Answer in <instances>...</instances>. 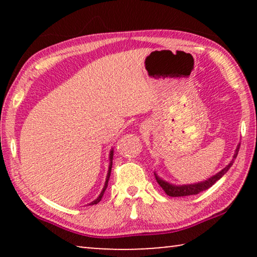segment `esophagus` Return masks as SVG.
Masks as SVG:
<instances>
[{
  "instance_id": "obj_1",
  "label": "esophagus",
  "mask_w": 257,
  "mask_h": 257,
  "mask_svg": "<svg viewBox=\"0 0 257 257\" xmlns=\"http://www.w3.org/2000/svg\"><path fill=\"white\" fill-rule=\"evenodd\" d=\"M149 129H150L149 125H147V124H143L142 128H141V132H142V133H149Z\"/></svg>"
}]
</instances>
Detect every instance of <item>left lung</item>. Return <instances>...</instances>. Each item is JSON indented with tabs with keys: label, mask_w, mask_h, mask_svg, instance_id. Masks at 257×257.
<instances>
[{
	"label": "left lung",
	"mask_w": 257,
	"mask_h": 257,
	"mask_svg": "<svg viewBox=\"0 0 257 257\" xmlns=\"http://www.w3.org/2000/svg\"><path fill=\"white\" fill-rule=\"evenodd\" d=\"M239 147H240V144L237 145V149L234 151V154L232 156V160L230 161V163L227 165V167H224L222 170L220 172H217L216 175L212 176L211 178H208V179L201 181V182H195V184H189V185H173L170 184V182L163 180L162 178L158 176V173L154 172L155 175V179L158 181V184L161 186V188H162L165 194L169 195V196L171 197H181V196H189V195H196L198 193H201L203 190H206L212 187L213 185L215 184V182L221 179L225 173L228 172V170L230 168H231V165L233 164L234 160H236L237 155H238V152H239Z\"/></svg>",
	"instance_id": "1"
}]
</instances>
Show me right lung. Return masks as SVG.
Returning a JSON list of instances; mask_svg holds the SVG:
<instances>
[{
  "label": "right lung",
  "instance_id": "add662e5",
  "mask_svg": "<svg viewBox=\"0 0 257 257\" xmlns=\"http://www.w3.org/2000/svg\"><path fill=\"white\" fill-rule=\"evenodd\" d=\"M113 149L110 151V155H108V159H110V164H108V170H107V175H106V179H105V184H104V187L103 189L101 191V194L98 195V197L95 199V201H93L92 203H89V205H94V204H97L99 201H101L102 197H103V194L104 191H105L106 187H107V182H108V179H110V175H111V168H112V160H113Z\"/></svg>",
  "mask_w": 257,
  "mask_h": 257
}]
</instances>
